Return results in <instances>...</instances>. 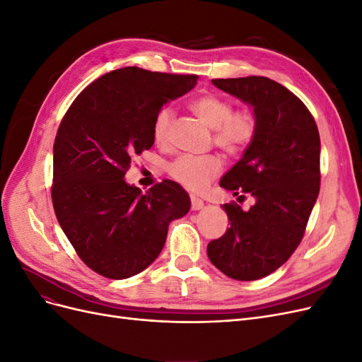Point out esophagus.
<instances>
[{
	"mask_svg": "<svg viewBox=\"0 0 362 362\" xmlns=\"http://www.w3.org/2000/svg\"><path fill=\"white\" fill-rule=\"evenodd\" d=\"M190 199H192V210H202L204 208V201L201 199V198H198V196H194V194H192L190 196Z\"/></svg>",
	"mask_w": 362,
	"mask_h": 362,
	"instance_id": "esophagus-1",
	"label": "esophagus"
}]
</instances>
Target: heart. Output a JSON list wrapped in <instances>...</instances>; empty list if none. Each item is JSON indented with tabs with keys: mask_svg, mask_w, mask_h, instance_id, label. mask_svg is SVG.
<instances>
[{
	"mask_svg": "<svg viewBox=\"0 0 362 362\" xmlns=\"http://www.w3.org/2000/svg\"><path fill=\"white\" fill-rule=\"evenodd\" d=\"M190 110L213 129L214 145L229 156H240L254 144L258 133L257 115L245 108L234 112V104L216 93L196 96L189 103ZM173 115L169 108H161L152 124V139L156 145L166 146L170 140ZM222 170L217 156H181L169 164V173L184 187L199 192Z\"/></svg>",
	"mask_w": 362,
	"mask_h": 362,
	"instance_id": "b5f03b06",
	"label": "heart"
}]
</instances>
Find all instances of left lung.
<instances>
[{"label": "left lung", "instance_id": "8db88e82", "mask_svg": "<svg viewBox=\"0 0 362 362\" xmlns=\"http://www.w3.org/2000/svg\"><path fill=\"white\" fill-rule=\"evenodd\" d=\"M211 83L254 108L257 137L221 180L234 196L255 199L247 211L222 205L231 226L206 254L226 276L255 281L279 269L298 249L320 190V136L306 105L267 76Z\"/></svg>", "mask_w": 362, "mask_h": 362}]
</instances>
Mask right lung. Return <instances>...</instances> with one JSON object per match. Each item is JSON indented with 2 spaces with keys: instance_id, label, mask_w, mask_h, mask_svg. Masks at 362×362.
Here are the masks:
<instances>
[{
  "instance_id": "obj_1",
  "label": "right lung",
  "mask_w": 362,
  "mask_h": 362,
  "mask_svg": "<svg viewBox=\"0 0 362 362\" xmlns=\"http://www.w3.org/2000/svg\"><path fill=\"white\" fill-rule=\"evenodd\" d=\"M196 75L136 66L103 75L75 98L54 140L52 205L87 267L110 279L145 270L166 243L169 223L190 210L180 184L146 193L125 182L134 156L154 145L161 107L196 86Z\"/></svg>"
}]
</instances>
